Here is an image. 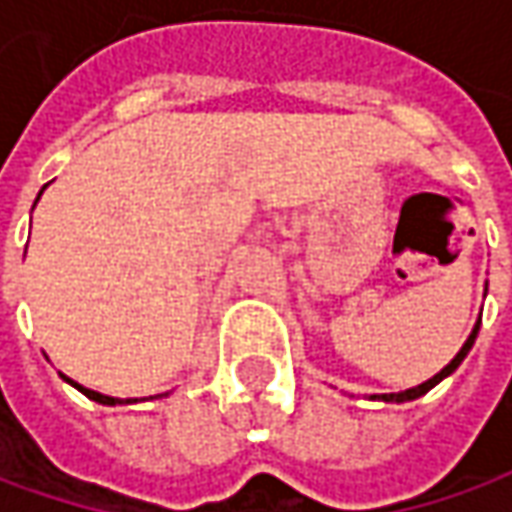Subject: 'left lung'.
<instances>
[{"label": "left lung", "instance_id": "left-lung-1", "mask_svg": "<svg viewBox=\"0 0 512 512\" xmlns=\"http://www.w3.org/2000/svg\"><path fill=\"white\" fill-rule=\"evenodd\" d=\"M479 325H482V319L476 322V327H473V333L467 336V342H464V347H462V350H459V353H456V359L447 364L444 370H439V373H436L433 379H427V382L419 384V387H410V390H404V393H384V396H382L384 402H410V399H419V396H424V393H427L430 387H436V384L442 382L444 376H450V373H453V370H456V367H459V364L464 362V356L470 353V347H473V342H476V333H479ZM373 399H376V396H373Z\"/></svg>", "mask_w": 512, "mask_h": 512}]
</instances>
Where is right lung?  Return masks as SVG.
<instances>
[{"label":"right lung","instance_id":"obj_1","mask_svg":"<svg viewBox=\"0 0 512 512\" xmlns=\"http://www.w3.org/2000/svg\"><path fill=\"white\" fill-rule=\"evenodd\" d=\"M70 382V379H68ZM76 390H82L88 399H93V402H99V404H119V399H113V396H102V393H96V390H88V387H82V384H76V382H70ZM130 402V399H128Z\"/></svg>","mask_w":512,"mask_h":512}]
</instances>
